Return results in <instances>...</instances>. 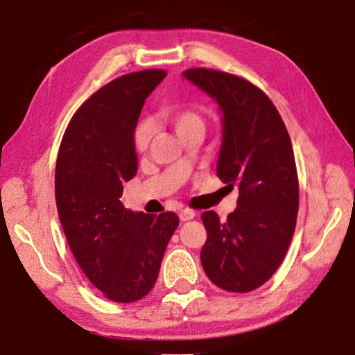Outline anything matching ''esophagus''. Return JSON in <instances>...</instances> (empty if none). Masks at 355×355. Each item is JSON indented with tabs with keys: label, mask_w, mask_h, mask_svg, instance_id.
Here are the masks:
<instances>
[{
	"label": "esophagus",
	"mask_w": 355,
	"mask_h": 355,
	"mask_svg": "<svg viewBox=\"0 0 355 355\" xmlns=\"http://www.w3.org/2000/svg\"><path fill=\"white\" fill-rule=\"evenodd\" d=\"M196 216V211L191 209H183L180 211V220L182 221H188V220H193Z\"/></svg>",
	"instance_id": "34e87169"
}]
</instances>
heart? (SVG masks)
Masks as SVG:
<instances>
[{
	"instance_id": "heart-1",
	"label": "heart",
	"mask_w": 355,
	"mask_h": 355,
	"mask_svg": "<svg viewBox=\"0 0 355 355\" xmlns=\"http://www.w3.org/2000/svg\"><path fill=\"white\" fill-rule=\"evenodd\" d=\"M164 116H166L168 123H172V125L175 127L178 135H182L183 132L193 129V127L204 125L202 118H200L196 111L189 108H168L164 111ZM151 137H153V124L148 119H141L140 123L137 124L135 134H134V141H135L137 150L145 151L148 145H150Z\"/></svg>"
}]
</instances>
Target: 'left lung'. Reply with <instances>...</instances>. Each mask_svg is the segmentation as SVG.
<instances>
[{
  "label": "left lung",
  "mask_w": 355,
  "mask_h": 355,
  "mask_svg": "<svg viewBox=\"0 0 355 355\" xmlns=\"http://www.w3.org/2000/svg\"><path fill=\"white\" fill-rule=\"evenodd\" d=\"M183 78L218 105L216 175L239 189L226 221L214 210L202 214L207 241L200 263L216 287L252 292L277 271L293 237L300 193L292 141L276 107L252 83L207 68Z\"/></svg>",
  "instance_id": "8db88e82"
}]
</instances>
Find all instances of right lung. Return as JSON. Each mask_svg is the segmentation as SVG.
<instances>
[{"label": "right lung", "mask_w": 355, "mask_h": 355, "mask_svg": "<svg viewBox=\"0 0 355 355\" xmlns=\"http://www.w3.org/2000/svg\"><path fill=\"white\" fill-rule=\"evenodd\" d=\"M167 73H129L81 105L55 164V202L63 232L86 277L107 298L132 303L151 292L173 231V211L124 209L123 184L135 177L134 134L148 95Z\"/></svg>", "instance_id": "1"}]
</instances>
